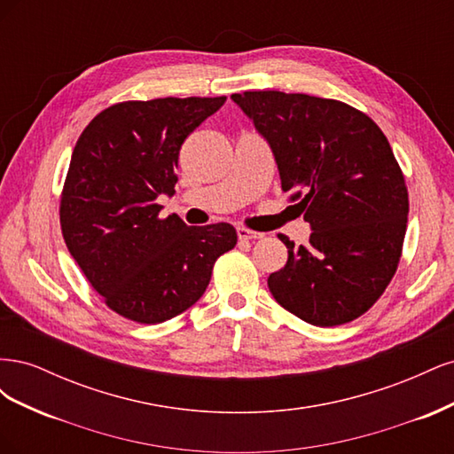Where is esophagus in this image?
I'll use <instances>...</instances> for the list:
<instances>
[{"mask_svg":"<svg viewBox=\"0 0 454 454\" xmlns=\"http://www.w3.org/2000/svg\"><path fill=\"white\" fill-rule=\"evenodd\" d=\"M237 235H239L240 240H257V239H263V232L250 231V229H244V227H239V229H237Z\"/></svg>","mask_w":454,"mask_h":454,"instance_id":"esophagus-1","label":"esophagus"}]
</instances>
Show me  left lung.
<instances>
[{
	"label": "left lung",
	"mask_w": 454,
	"mask_h": 454,
	"mask_svg": "<svg viewBox=\"0 0 454 454\" xmlns=\"http://www.w3.org/2000/svg\"><path fill=\"white\" fill-rule=\"evenodd\" d=\"M278 164L284 193L310 223L307 246L286 235L287 263L272 297L312 325L358 318L377 303L400 263L409 195L377 122L345 102L280 90L232 94Z\"/></svg>",
	"instance_id": "8db88e82"
}]
</instances>
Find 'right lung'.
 <instances>
[{"label": "right lung", "mask_w": 454, "mask_h": 454, "mask_svg": "<svg viewBox=\"0 0 454 454\" xmlns=\"http://www.w3.org/2000/svg\"><path fill=\"white\" fill-rule=\"evenodd\" d=\"M217 98L129 100L81 132L60 197L67 250L114 312L160 324L195 305L219 255L235 248L231 223L187 227L160 219L187 136L225 104Z\"/></svg>", "instance_id": "1"}]
</instances>
